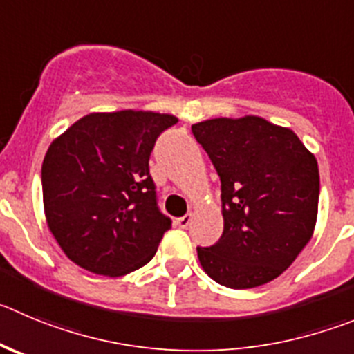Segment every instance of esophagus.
Returning <instances> with one entry per match:
<instances>
[{
  "label": "esophagus",
  "mask_w": 354,
  "mask_h": 354,
  "mask_svg": "<svg viewBox=\"0 0 354 354\" xmlns=\"http://www.w3.org/2000/svg\"><path fill=\"white\" fill-rule=\"evenodd\" d=\"M190 222H192V214H185V216H180L174 220V223H176L180 229H187V227L190 225Z\"/></svg>",
  "instance_id": "34e87169"
}]
</instances>
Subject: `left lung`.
Returning a JSON list of instances; mask_svg holds the SVG:
<instances>
[{"instance_id": "1", "label": "left lung", "mask_w": 354, "mask_h": 354, "mask_svg": "<svg viewBox=\"0 0 354 354\" xmlns=\"http://www.w3.org/2000/svg\"><path fill=\"white\" fill-rule=\"evenodd\" d=\"M222 181L223 232L197 248L204 272L234 290L276 279L313 237L319 171L295 132L266 118H211L192 125Z\"/></svg>"}]
</instances>
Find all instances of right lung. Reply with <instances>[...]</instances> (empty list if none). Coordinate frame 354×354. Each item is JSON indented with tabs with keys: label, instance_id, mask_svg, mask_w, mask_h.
<instances>
[{
	"label": "right lung",
	"instance_id": "1",
	"mask_svg": "<svg viewBox=\"0 0 354 354\" xmlns=\"http://www.w3.org/2000/svg\"><path fill=\"white\" fill-rule=\"evenodd\" d=\"M176 122L153 111L88 113L52 141L43 207L71 262L117 277L153 259L171 218L157 206L148 160L158 134Z\"/></svg>",
	"mask_w": 354,
	"mask_h": 354
}]
</instances>
